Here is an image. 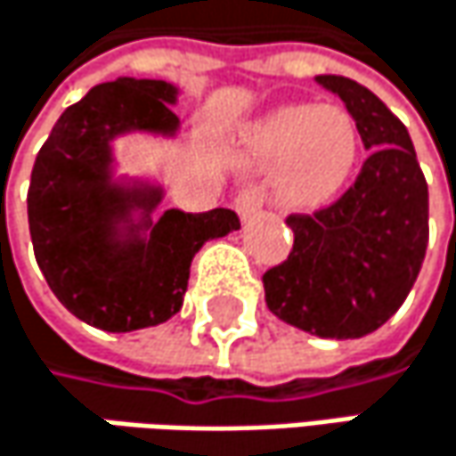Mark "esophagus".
Segmentation results:
<instances>
[{
    "mask_svg": "<svg viewBox=\"0 0 456 456\" xmlns=\"http://www.w3.org/2000/svg\"><path fill=\"white\" fill-rule=\"evenodd\" d=\"M262 204H265L262 189H259V186H247V189H241L239 197H236V212H239V217L247 223V220H252V217H256V215L262 212Z\"/></svg>",
    "mask_w": 456,
    "mask_h": 456,
    "instance_id": "1",
    "label": "esophagus"
}]
</instances>
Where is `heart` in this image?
Here are the masks:
<instances>
[{
    "instance_id": "1",
    "label": "heart",
    "mask_w": 456,
    "mask_h": 456,
    "mask_svg": "<svg viewBox=\"0 0 456 456\" xmlns=\"http://www.w3.org/2000/svg\"><path fill=\"white\" fill-rule=\"evenodd\" d=\"M360 126L338 104H286L244 136V165L275 173L273 197L294 212H313L341 197L360 159Z\"/></svg>"
}]
</instances>
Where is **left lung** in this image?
<instances>
[{
  "label": "left lung",
  "instance_id": "1",
  "mask_svg": "<svg viewBox=\"0 0 456 456\" xmlns=\"http://www.w3.org/2000/svg\"><path fill=\"white\" fill-rule=\"evenodd\" d=\"M360 126L370 157L354 186L314 215H291L289 259L262 275L278 320L320 338H360L402 307L428 247V183L404 123L344 76H317Z\"/></svg>",
  "mask_w": 456,
  "mask_h": 456
}]
</instances>
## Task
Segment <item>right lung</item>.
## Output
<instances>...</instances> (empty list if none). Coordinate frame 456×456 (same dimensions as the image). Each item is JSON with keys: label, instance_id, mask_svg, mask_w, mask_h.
Returning <instances> with one entry per match:
<instances>
[{"label": "right lung", "instance_id": "obj_1", "mask_svg": "<svg viewBox=\"0 0 456 456\" xmlns=\"http://www.w3.org/2000/svg\"><path fill=\"white\" fill-rule=\"evenodd\" d=\"M178 88L151 78L94 86L68 107L36 154L28 225L36 262L54 297L94 328L128 333L183 307L191 259L209 239L239 231L233 209H165L162 186L115 178L112 142L126 134L175 136Z\"/></svg>", "mask_w": 456, "mask_h": 456}]
</instances>
